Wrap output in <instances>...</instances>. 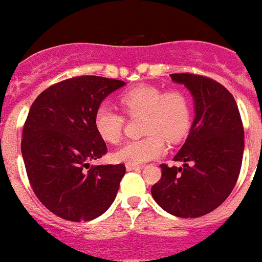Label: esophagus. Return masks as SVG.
Returning a JSON list of instances; mask_svg holds the SVG:
<instances>
[{"instance_id": "obj_1", "label": "esophagus", "mask_w": 262, "mask_h": 262, "mask_svg": "<svg viewBox=\"0 0 262 262\" xmlns=\"http://www.w3.org/2000/svg\"><path fill=\"white\" fill-rule=\"evenodd\" d=\"M125 169H127V170H139V169H142V165L127 164L125 165Z\"/></svg>"}]
</instances>
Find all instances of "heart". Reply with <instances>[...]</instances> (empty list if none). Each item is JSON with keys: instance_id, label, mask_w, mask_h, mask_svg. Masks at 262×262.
Listing matches in <instances>:
<instances>
[{"instance_id": "1", "label": "heart", "mask_w": 262, "mask_h": 262, "mask_svg": "<svg viewBox=\"0 0 262 262\" xmlns=\"http://www.w3.org/2000/svg\"><path fill=\"white\" fill-rule=\"evenodd\" d=\"M120 105L128 118L142 116L141 133L144 137L123 144L114 158L123 164L142 165L156 160L169 143H177L189 131L192 102L181 89L165 91L152 85H139L120 96ZM93 124L102 141L118 143L123 137L125 118L108 104H101L93 116Z\"/></svg>"}]
</instances>
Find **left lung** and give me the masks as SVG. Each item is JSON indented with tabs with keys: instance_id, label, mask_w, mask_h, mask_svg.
I'll return each mask as SVG.
<instances>
[{
	"instance_id": "1",
	"label": "left lung",
	"mask_w": 262,
	"mask_h": 262,
	"mask_svg": "<svg viewBox=\"0 0 262 262\" xmlns=\"http://www.w3.org/2000/svg\"><path fill=\"white\" fill-rule=\"evenodd\" d=\"M170 77L190 91L196 118L173 158L184 165H161L162 177L151 187V194L169 214L199 217L217 208L235 187L244 156V124L233 95L215 79L192 73Z\"/></svg>"
}]
</instances>
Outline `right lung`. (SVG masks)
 I'll use <instances>...</instances> for the list:
<instances>
[{"label":"right lung","instance_id":"obj_1","mask_svg":"<svg viewBox=\"0 0 262 262\" xmlns=\"http://www.w3.org/2000/svg\"><path fill=\"white\" fill-rule=\"evenodd\" d=\"M125 85L97 75L54 83L31 105L23 128L21 152L29 184L56 216L88 222L114 203L125 166L91 165L106 154L93 116L106 96Z\"/></svg>","mask_w":262,"mask_h":262}]
</instances>
